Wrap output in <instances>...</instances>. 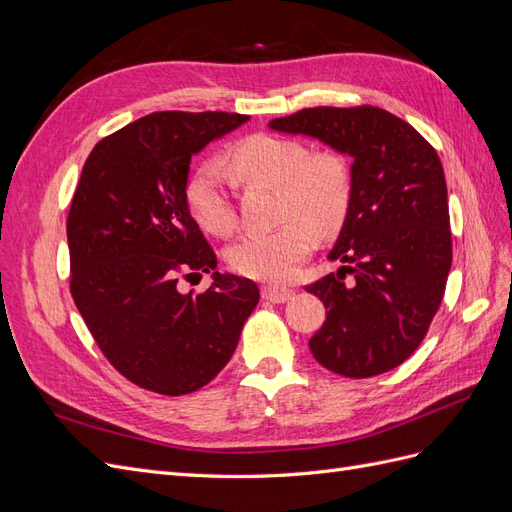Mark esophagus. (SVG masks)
Segmentation results:
<instances>
[{"mask_svg":"<svg viewBox=\"0 0 512 512\" xmlns=\"http://www.w3.org/2000/svg\"><path fill=\"white\" fill-rule=\"evenodd\" d=\"M292 290L286 286H262V299L271 303H286L292 297Z\"/></svg>","mask_w":512,"mask_h":512,"instance_id":"obj_1","label":"esophagus"}]
</instances>
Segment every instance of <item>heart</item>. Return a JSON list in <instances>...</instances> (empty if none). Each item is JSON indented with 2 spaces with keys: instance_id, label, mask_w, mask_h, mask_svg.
I'll return each mask as SVG.
<instances>
[{
  "instance_id": "1",
  "label": "heart",
  "mask_w": 512,
  "mask_h": 512,
  "mask_svg": "<svg viewBox=\"0 0 512 512\" xmlns=\"http://www.w3.org/2000/svg\"><path fill=\"white\" fill-rule=\"evenodd\" d=\"M228 164L245 181L280 188L284 220L280 228L250 232L232 245V271L265 282L288 280L312 252L314 232L333 235L346 220L352 177L348 162L335 151L309 153L301 141L256 134L230 151ZM185 205L213 235L226 237L237 226L218 164L207 162L194 170L185 183Z\"/></svg>"
}]
</instances>
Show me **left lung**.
<instances>
[{"instance_id":"8db88e82","label":"left lung","mask_w":512,"mask_h":512,"mask_svg":"<svg viewBox=\"0 0 512 512\" xmlns=\"http://www.w3.org/2000/svg\"><path fill=\"white\" fill-rule=\"evenodd\" d=\"M269 128L318 138L352 158L350 209L329 252L344 267L305 288L327 307L309 350L339 376L384 374L423 342L451 271L438 153L410 123L376 106L303 108Z\"/></svg>"}]
</instances>
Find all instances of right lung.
<instances>
[{
    "instance_id": "add662e5",
    "label": "right lung",
    "mask_w": 512,
    "mask_h": 512,
    "mask_svg": "<svg viewBox=\"0 0 512 512\" xmlns=\"http://www.w3.org/2000/svg\"><path fill=\"white\" fill-rule=\"evenodd\" d=\"M247 115L164 111L91 149L68 215L70 292L111 365L141 389L188 395L230 361L260 299L218 258L185 205L192 156ZM211 272L203 295L179 276Z\"/></svg>"
}]
</instances>
